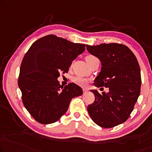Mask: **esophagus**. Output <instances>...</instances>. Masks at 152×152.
I'll return each instance as SVG.
<instances>
[{
    "instance_id": "esophagus-1",
    "label": "esophagus",
    "mask_w": 152,
    "mask_h": 152,
    "mask_svg": "<svg viewBox=\"0 0 152 152\" xmlns=\"http://www.w3.org/2000/svg\"><path fill=\"white\" fill-rule=\"evenodd\" d=\"M83 93L84 94H85V93H87L88 91H89V89H86V88H84V89H83Z\"/></svg>"
}]
</instances>
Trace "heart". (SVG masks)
<instances>
[{"label": "heart", "instance_id": "1", "mask_svg": "<svg viewBox=\"0 0 152 152\" xmlns=\"http://www.w3.org/2000/svg\"><path fill=\"white\" fill-rule=\"evenodd\" d=\"M95 58H96V56H93V55H88L87 57H86V61L88 63V64L92 61L93 60H94ZM73 81L74 83H76V85H78L80 87H85L87 86V83H88V80L86 79L85 78H83V77H80V76H76L73 78Z\"/></svg>", "mask_w": 152, "mask_h": 152}]
</instances>
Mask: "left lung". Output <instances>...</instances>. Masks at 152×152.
Returning <instances> with one entry per match:
<instances>
[{
    "instance_id": "1",
    "label": "left lung",
    "mask_w": 152,
    "mask_h": 152,
    "mask_svg": "<svg viewBox=\"0 0 152 152\" xmlns=\"http://www.w3.org/2000/svg\"><path fill=\"white\" fill-rule=\"evenodd\" d=\"M87 50L101 61V71L95 79L97 87L104 86L109 92L99 94L91 90L95 101L87 107L91 118L99 126L110 128L129 118L141 91V69L129 48L119 44L87 45Z\"/></svg>"
}]
</instances>
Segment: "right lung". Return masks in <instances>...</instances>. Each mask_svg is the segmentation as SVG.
<instances>
[{
	"label": "right lung",
	"mask_w": 152,
	"mask_h": 152,
	"mask_svg": "<svg viewBox=\"0 0 152 152\" xmlns=\"http://www.w3.org/2000/svg\"><path fill=\"white\" fill-rule=\"evenodd\" d=\"M85 50V44L48 35L34 42L27 51L20 66L18 87L24 107L37 122L57 121L67 112L72 99L83 95L79 86L71 83L63 87L57 78L60 72H68L72 61Z\"/></svg>",
	"instance_id": "obj_1"
}]
</instances>
